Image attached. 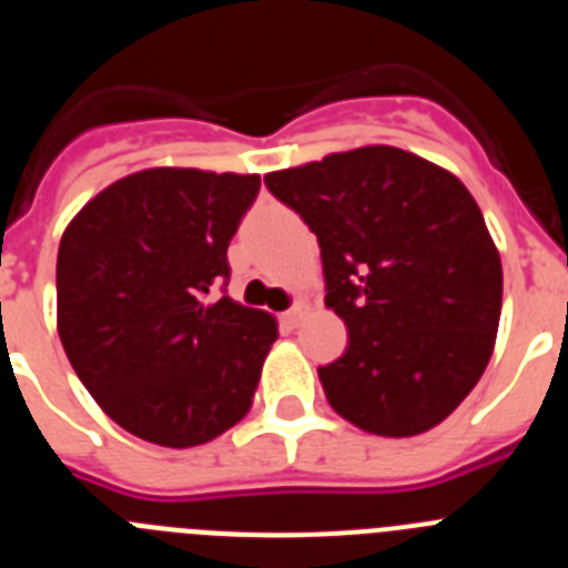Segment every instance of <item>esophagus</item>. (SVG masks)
<instances>
[{"label":"esophagus","instance_id":"1","mask_svg":"<svg viewBox=\"0 0 568 568\" xmlns=\"http://www.w3.org/2000/svg\"><path fill=\"white\" fill-rule=\"evenodd\" d=\"M304 315H307V307H304V304H295L293 310H287V313L281 315V321H284L287 327H298V321L304 318Z\"/></svg>","mask_w":568,"mask_h":568}]
</instances>
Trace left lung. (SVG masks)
I'll return each mask as SVG.
<instances>
[{
    "label": "left lung",
    "instance_id": "left-lung-1",
    "mask_svg": "<svg viewBox=\"0 0 568 568\" xmlns=\"http://www.w3.org/2000/svg\"><path fill=\"white\" fill-rule=\"evenodd\" d=\"M318 235L349 344L318 366L329 406L364 433L413 438L475 389L495 349L504 270L458 175L389 144L264 175Z\"/></svg>",
    "mask_w": 568,
    "mask_h": 568
}]
</instances>
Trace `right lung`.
<instances>
[{
	"mask_svg": "<svg viewBox=\"0 0 568 568\" xmlns=\"http://www.w3.org/2000/svg\"><path fill=\"white\" fill-rule=\"evenodd\" d=\"M261 175L150 168L93 195L64 230L57 329L108 418L187 449L250 413L278 338L264 310L230 295V239Z\"/></svg>",
	"mask_w": 568,
	"mask_h": 568,
	"instance_id": "right-lung-1",
	"label": "right lung"
}]
</instances>
